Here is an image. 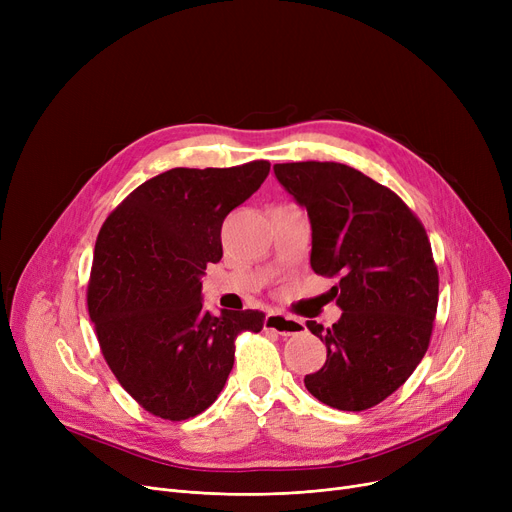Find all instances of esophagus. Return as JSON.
I'll return each instance as SVG.
<instances>
[{
  "label": "esophagus",
  "mask_w": 512,
  "mask_h": 512,
  "mask_svg": "<svg viewBox=\"0 0 512 512\" xmlns=\"http://www.w3.org/2000/svg\"><path fill=\"white\" fill-rule=\"evenodd\" d=\"M265 328L276 330L282 336H290V334H299L305 328V324L301 319H294L282 313H270L265 317Z\"/></svg>",
  "instance_id": "1"
}]
</instances>
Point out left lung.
I'll return each mask as SVG.
<instances>
[{
    "label": "left lung",
    "instance_id": "8db88e82",
    "mask_svg": "<svg viewBox=\"0 0 512 512\" xmlns=\"http://www.w3.org/2000/svg\"><path fill=\"white\" fill-rule=\"evenodd\" d=\"M274 174L309 215L313 272L340 274V319L328 330L307 321L328 359L305 386L340 411L375 407L407 382L432 336L438 270L425 228L390 188L351 166L297 161Z\"/></svg>",
    "mask_w": 512,
    "mask_h": 512
}]
</instances>
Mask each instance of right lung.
<instances>
[{
	"label": "right lung",
	"mask_w": 512,
	"mask_h": 512,
	"mask_svg": "<svg viewBox=\"0 0 512 512\" xmlns=\"http://www.w3.org/2000/svg\"><path fill=\"white\" fill-rule=\"evenodd\" d=\"M270 174V161L236 168H174L143 182L105 220L89 282L101 353L139 405L170 421L211 407L234 365L242 330L261 332L257 309L213 315L201 278L222 259V224Z\"/></svg>",
	"instance_id": "add662e5"
}]
</instances>
